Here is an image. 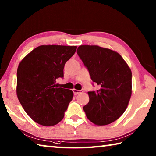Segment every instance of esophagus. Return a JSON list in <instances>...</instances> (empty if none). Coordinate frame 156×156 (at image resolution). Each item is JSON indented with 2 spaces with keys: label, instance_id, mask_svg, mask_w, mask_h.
Returning <instances> with one entry per match:
<instances>
[{
  "label": "esophagus",
  "instance_id": "34e87169",
  "mask_svg": "<svg viewBox=\"0 0 156 156\" xmlns=\"http://www.w3.org/2000/svg\"><path fill=\"white\" fill-rule=\"evenodd\" d=\"M73 94H74V95H78L79 94L82 93V92H83V90H77V89H73Z\"/></svg>",
  "mask_w": 156,
  "mask_h": 156
}]
</instances>
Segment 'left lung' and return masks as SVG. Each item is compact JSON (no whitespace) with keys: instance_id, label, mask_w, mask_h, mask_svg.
Instances as JSON below:
<instances>
[{"instance_id":"8db88e82","label":"left lung","mask_w":156,"mask_h":156,"mask_svg":"<svg viewBox=\"0 0 156 156\" xmlns=\"http://www.w3.org/2000/svg\"><path fill=\"white\" fill-rule=\"evenodd\" d=\"M77 54L99 86L89 91V101L83 107L88 119L106 125L118 119L128 106L132 94L131 71L118 52L98 45H80Z\"/></svg>"}]
</instances>
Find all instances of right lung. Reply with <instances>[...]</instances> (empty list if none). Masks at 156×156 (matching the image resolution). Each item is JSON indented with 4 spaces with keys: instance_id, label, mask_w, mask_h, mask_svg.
<instances>
[{
    "instance_id": "right-lung-1",
    "label": "right lung",
    "mask_w": 156,
    "mask_h": 156,
    "mask_svg": "<svg viewBox=\"0 0 156 156\" xmlns=\"http://www.w3.org/2000/svg\"><path fill=\"white\" fill-rule=\"evenodd\" d=\"M76 46L41 45L23 58L17 69L16 94L27 115L39 125L49 126L62 120L73 93L58 87L66 62Z\"/></svg>"
}]
</instances>
